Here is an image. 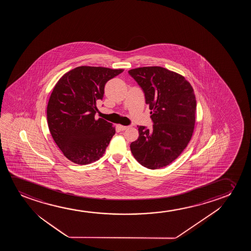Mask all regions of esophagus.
Returning a JSON list of instances; mask_svg holds the SVG:
<instances>
[{"mask_svg": "<svg viewBox=\"0 0 251 251\" xmlns=\"http://www.w3.org/2000/svg\"><path fill=\"white\" fill-rule=\"evenodd\" d=\"M118 127H119V129H120L121 131H124V130H126V129H127V126H123V125H119V126H118Z\"/></svg>", "mask_w": 251, "mask_h": 251, "instance_id": "1", "label": "esophagus"}]
</instances>
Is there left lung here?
Masks as SVG:
<instances>
[{
	"instance_id": "8db88e82",
	"label": "left lung",
	"mask_w": 251,
	"mask_h": 251,
	"mask_svg": "<svg viewBox=\"0 0 251 251\" xmlns=\"http://www.w3.org/2000/svg\"><path fill=\"white\" fill-rule=\"evenodd\" d=\"M151 110L152 129L139 126V138L130 144L134 158L148 169L174 161L189 144L196 123L194 90L183 76L162 67L131 69Z\"/></svg>"
}]
</instances>
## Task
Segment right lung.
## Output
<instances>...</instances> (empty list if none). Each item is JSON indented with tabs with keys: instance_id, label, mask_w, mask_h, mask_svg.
<instances>
[{
	"instance_id": "obj_1",
	"label": "right lung",
	"mask_w": 251,
	"mask_h": 251,
	"mask_svg": "<svg viewBox=\"0 0 251 251\" xmlns=\"http://www.w3.org/2000/svg\"><path fill=\"white\" fill-rule=\"evenodd\" d=\"M124 69L81 66L56 83L47 106L49 129L66 158L88 165L103 156L116 133L112 124L95 119L96 101L103 100L108 80Z\"/></svg>"
}]
</instances>
